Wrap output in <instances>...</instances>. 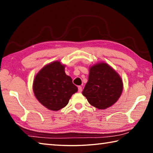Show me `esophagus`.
Returning <instances> with one entry per match:
<instances>
[{
  "label": "esophagus",
  "mask_w": 153,
  "mask_h": 153,
  "mask_svg": "<svg viewBox=\"0 0 153 153\" xmlns=\"http://www.w3.org/2000/svg\"><path fill=\"white\" fill-rule=\"evenodd\" d=\"M82 86H78V92H82Z\"/></svg>",
  "instance_id": "obj_1"
}]
</instances>
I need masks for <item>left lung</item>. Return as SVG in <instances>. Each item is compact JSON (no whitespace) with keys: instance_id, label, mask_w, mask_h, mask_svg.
I'll return each instance as SVG.
<instances>
[{"instance_id":"1","label":"left lung","mask_w":153,"mask_h":153,"mask_svg":"<svg viewBox=\"0 0 153 153\" xmlns=\"http://www.w3.org/2000/svg\"><path fill=\"white\" fill-rule=\"evenodd\" d=\"M88 81L82 94L93 107L106 109L117 101L123 91L120 75L110 65L98 63L90 67Z\"/></svg>"}]
</instances>
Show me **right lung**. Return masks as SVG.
I'll return each instance as SVG.
<instances>
[{"instance_id": "1", "label": "right lung", "mask_w": 153, "mask_h": 153, "mask_svg": "<svg viewBox=\"0 0 153 153\" xmlns=\"http://www.w3.org/2000/svg\"><path fill=\"white\" fill-rule=\"evenodd\" d=\"M65 65L54 61L46 65L36 74L33 91L38 101L51 111H59L68 104L77 88L65 72Z\"/></svg>"}]
</instances>
